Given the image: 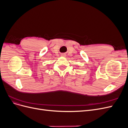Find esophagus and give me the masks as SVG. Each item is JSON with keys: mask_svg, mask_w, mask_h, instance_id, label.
I'll use <instances>...</instances> for the list:
<instances>
[{"mask_svg": "<svg viewBox=\"0 0 128 128\" xmlns=\"http://www.w3.org/2000/svg\"><path fill=\"white\" fill-rule=\"evenodd\" d=\"M62 56H65L64 54H62Z\"/></svg>", "mask_w": 128, "mask_h": 128, "instance_id": "1", "label": "esophagus"}]
</instances>
